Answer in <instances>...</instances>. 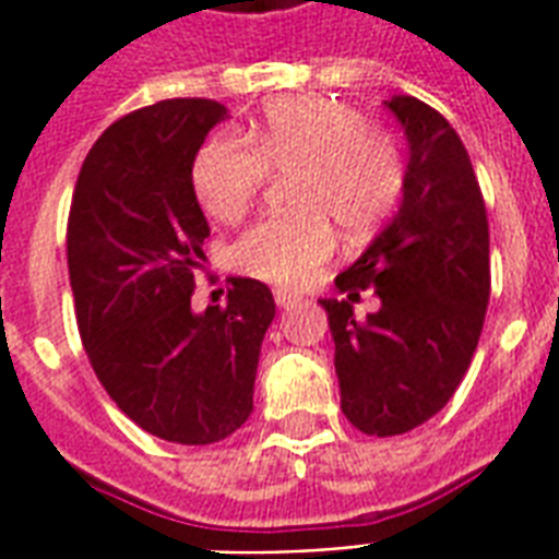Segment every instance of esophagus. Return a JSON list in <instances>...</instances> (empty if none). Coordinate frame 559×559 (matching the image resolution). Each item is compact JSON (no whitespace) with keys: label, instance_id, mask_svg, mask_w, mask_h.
Segmentation results:
<instances>
[{"label":"esophagus","instance_id":"obj_1","mask_svg":"<svg viewBox=\"0 0 559 559\" xmlns=\"http://www.w3.org/2000/svg\"><path fill=\"white\" fill-rule=\"evenodd\" d=\"M298 301H301V296H296V293H287V289H275V305H278V308H296Z\"/></svg>","mask_w":559,"mask_h":559}]
</instances>
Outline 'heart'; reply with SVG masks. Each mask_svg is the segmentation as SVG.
<instances>
[{
    "instance_id": "b5f03b06",
    "label": "heart",
    "mask_w": 559,
    "mask_h": 559,
    "mask_svg": "<svg viewBox=\"0 0 559 559\" xmlns=\"http://www.w3.org/2000/svg\"><path fill=\"white\" fill-rule=\"evenodd\" d=\"M272 173L293 178L298 213L251 225L234 242V266L278 287H301L334 254V228L364 234L393 211L404 187L399 140L346 102L284 96L263 108L246 143L211 138L193 160L195 199L213 219L234 223Z\"/></svg>"
}]
</instances>
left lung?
Returning a JSON list of instances; mask_svg holds the SVG:
<instances>
[{"label":"left lung","instance_id":"8db88e82","mask_svg":"<svg viewBox=\"0 0 559 559\" xmlns=\"http://www.w3.org/2000/svg\"><path fill=\"white\" fill-rule=\"evenodd\" d=\"M411 146L402 204L322 298L340 407L357 431L395 437L440 413L478 348L489 305V223L468 152L449 119L413 96L386 102ZM374 288L364 320L350 301Z\"/></svg>","mask_w":559,"mask_h":559}]
</instances>
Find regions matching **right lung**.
<instances>
[{
    "label": "right lung",
    "mask_w": 559,
    "mask_h": 559,
    "mask_svg": "<svg viewBox=\"0 0 559 559\" xmlns=\"http://www.w3.org/2000/svg\"><path fill=\"white\" fill-rule=\"evenodd\" d=\"M225 117L213 99H164L117 119L81 164L67 223L93 372L128 419L181 445L219 442L249 419L275 317L270 287L254 278H231L225 308H190L211 234L193 160Z\"/></svg>",
    "instance_id": "add662e5"
}]
</instances>
